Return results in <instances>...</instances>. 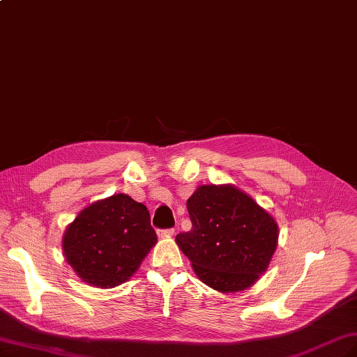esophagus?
<instances>
[{"label":"esophagus","instance_id":"esophagus-1","mask_svg":"<svg viewBox=\"0 0 357 357\" xmlns=\"http://www.w3.org/2000/svg\"><path fill=\"white\" fill-rule=\"evenodd\" d=\"M173 234H175V229H164V231H158V236H160V238H169V236H172Z\"/></svg>","mask_w":357,"mask_h":357}]
</instances>
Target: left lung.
Listing matches in <instances>:
<instances>
[{
    "instance_id": "8db88e82",
    "label": "left lung",
    "mask_w": 357,
    "mask_h": 357,
    "mask_svg": "<svg viewBox=\"0 0 357 357\" xmlns=\"http://www.w3.org/2000/svg\"><path fill=\"white\" fill-rule=\"evenodd\" d=\"M187 209L193 227L178 234L176 244L205 285L238 292L267 271L279 226L252 196L232 184L200 185Z\"/></svg>"
}]
</instances>
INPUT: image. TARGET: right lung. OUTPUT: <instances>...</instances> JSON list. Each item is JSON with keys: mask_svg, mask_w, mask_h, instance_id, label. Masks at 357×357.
<instances>
[{"mask_svg": "<svg viewBox=\"0 0 357 357\" xmlns=\"http://www.w3.org/2000/svg\"><path fill=\"white\" fill-rule=\"evenodd\" d=\"M157 241L148 208L119 193L81 209L61 249L81 280L108 289L130 280Z\"/></svg>", "mask_w": 357, "mask_h": 357, "instance_id": "1", "label": "right lung"}]
</instances>
